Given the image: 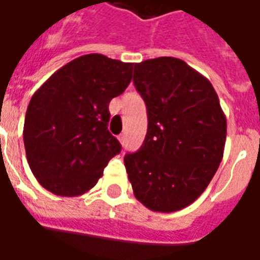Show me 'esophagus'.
I'll list each match as a JSON object with an SVG mask.
<instances>
[{"label":"esophagus","instance_id":"obj_1","mask_svg":"<svg viewBox=\"0 0 260 260\" xmlns=\"http://www.w3.org/2000/svg\"><path fill=\"white\" fill-rule=\"evenodd\" d=\"M119 142H121V143H122V145H124L125 143V135H119Z\"/></svg>","mask_w":260,"mask_h":260}]
</instances>
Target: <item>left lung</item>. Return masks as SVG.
<instances>
[{"mask_svg": "<svg viewBox=\"0 0 260 260\" xmlns=\"http://www.w3.org/2000/svg\"><path fill=\"white\" fill-rule=\"evenodd\" d=\"M134 83L147 107L141 150L124 157L134 195L173 213L205 192L223 158L227 119L210 80L174 57L142 61Z\"/></svg>", "mask_w": 260, "mask_h": 260, "instance_id": "left-lung-1", "label": "left lung"}]
</instances>
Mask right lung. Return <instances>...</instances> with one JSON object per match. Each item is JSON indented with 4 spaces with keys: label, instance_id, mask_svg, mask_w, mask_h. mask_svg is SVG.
Wrapping results in <instances>:
<instances>
[{
    "label": "right lung",
    "instance_id": "obj_1",
    "mask_svg": "<svg viewBox=\"0 0 260 260\" xmlns=\"http://www.w3.org/2000/svg\"><path fill=\"white\" fill-rule=\"evenodd\" d=\"M132 62L86 54L54 72L31 96L23 125L27 163L54 195L90 191L121 152L108 132V104L132 79Z\"/></svg>",
    "mask_w": 260,
    "mask_h": 260
}]
</instances>
